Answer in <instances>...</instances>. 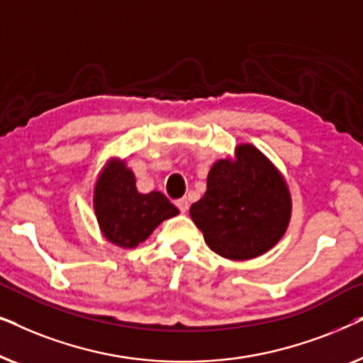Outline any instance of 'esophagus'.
<instances>
[{
  "mask_svg": "<svg viewBox=\"0 0 363 363\" xmlns=\"http://www.w3.org/2000/svg\"><path fill=\"white\" fill-rule=\"evenodd\" d=\"M175 205L178 206V210L182 213H186L188 208H190V203H188V198H180V200L175 201Z\"/></svg>",
  "mask_w": 363,
  "mask_h": 363,
  "instance_id": "34e87169",
  "label": "esophagus"
}]
</instances>
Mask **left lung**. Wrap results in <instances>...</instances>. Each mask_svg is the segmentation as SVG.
<instances>
[{
    "label": "left lung",
    "instance_id": "8db88e82",
    "mask_svg": "<svg viewBox=\"0 0 363 363\" xmlns=\"http://www.w3.org/2000/svg\"><path fill=\"white\" fill-rule=\"evenodd\" d=\"M190 216L211 251L246 261L264 255L287 230L291 195L277 168L256 147L240 145L235 160H218L206 193Z\"/></svg>",
    "mask_w": 363,
    "mask_h": 363
}]
</instances>
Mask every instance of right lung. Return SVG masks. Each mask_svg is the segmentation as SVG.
I'll return each mask as SVG.
<instances>
[{"instance_id": "right-lung-1", "label": "right lung", "mask_w": 363, "mask_h": 363, "mask_svg": "<svg viewBox=\"0 0 363 363\" xmlns=\"http://www.w3.org/2000/svg\"><path fill=\"white\" fill-rule=\"evenodd\" d=\"M94 210L102 235L121 247H135L178 208L160 191H137L135 177L125 162H112L102 172L94 190Z\"/></svg>"}]
</instances>
